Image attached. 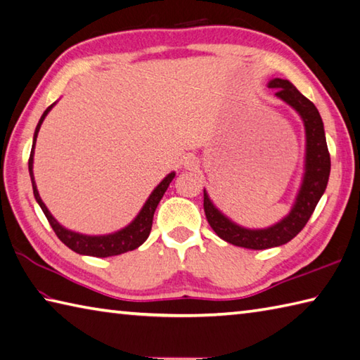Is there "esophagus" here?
Returning <instances> with one entry per match:
<instances>
[{
	"label": "esophagus",
	"instance_id": "1",
	"mask_svg": "<svg viewBox=\"0 0 360 360\" xmlns=\"http://www.w3.org/2000/svg\"><path fill=\"white\" fill-rule=\"evenodd\" d=\"M186 167H187V168H190V167H193V165H192V162H190V160H187V162H186Z\"/></svg>",
	"mask_w": 360,
	"mask_h": 360
}]
</instances>
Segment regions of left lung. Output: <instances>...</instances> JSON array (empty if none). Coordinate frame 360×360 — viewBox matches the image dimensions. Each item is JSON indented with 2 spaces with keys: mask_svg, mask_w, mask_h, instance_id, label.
Instances as JSON below:
<instances>
[{
  "mask_svg": "<svg viewBox=\"0 0 360 360\" xmlns=\"http://www.w3.org/2000/svg\"><path fill=\"white\" fill-rule=\"evenodd\" d=\"M269 87L276 90V96L298 112L306 129L304 176H302L301 187L292 210L270 228L246 229L223 215L204 190V214L210 228L224 242L250 250L274 248V246L285 245L295 236H298V232L306 226L309 218L314 214L321 195L325 193L330 173V156L319 109L290 81L274 77L269 82Z\"/></svg>",
  "mask_w": 360,
  "mask_h": 360,
  "instance_id": "obj_1",
  "label": "left lung"
}]
</instances>
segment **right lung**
<instances>
[{
	"label": "right lung",
	"instance_id": "add662e5",
	"mask_svg": "<svg viewBox=\"0 0 360 360\" xmlns=\"http://www.w3.org/2000/svg\"><path fill=\"white\" fill-rule=\"evenodd\" d=\"M54 104L49 105V108L44 112V115H41L40 120H39L37 128H35V132H34L30 162H27V165H30V176H31L35 201L39 202V206L41 207V210H44L46 220L49 221V224H51V228L56 232V236L60 238V242L65 243L70 250H73L75 252H77V255L94 256V257H109V256L123 255V252H128V251L139 248V246L146 240L148 236H150L154 212H156V207H158L159 201L162 200V196H164L168 186H170V182L173 181L174 172H172L170 174H167L165 178L160 181V184L153 190L150 196H148V200L143 204L142 210H140L139 215L134 218V220L128 224V226L114 232V234L84 236V234H79V232L65 229L62 226V224L58 223V220H56V218L51 215V212L48 210V207L45 206V202L41 201L37 186H35V181H34V173H32L35 140H37V134H39L41 123H44L45 117L48 115V112L53 109Z\"/></svg>",
	"mask_w": 360,
	"mask_h": 360
}]
</instances>
